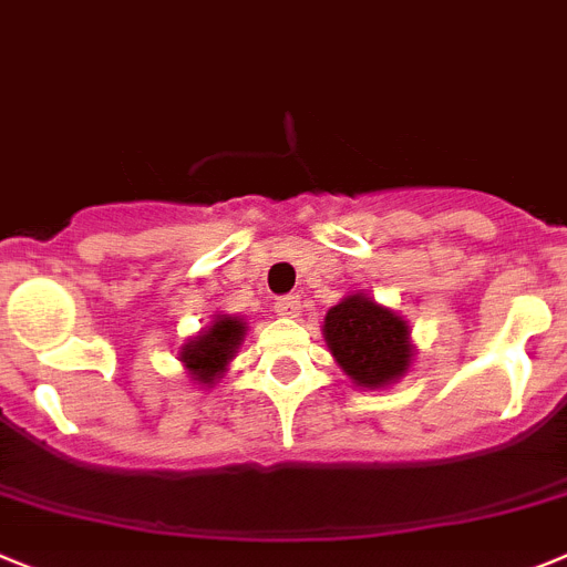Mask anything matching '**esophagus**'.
<instances>
[{"mask_svg": "<svg viewBox=\"0 0 567 567\" xmlns=\"http://www.w3.org/2000/svg\"><path fill=\"white\" fill-rule=\"evenodd\" d=\"M274 310L282 319H296V316L302 313V305H299V296H279L277 302H274Z\"/></svg>", "mask_w": 567, "mask_h": 567, "instance_id": "34e87169", "label": "esophagus"}]
</instances>
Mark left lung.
Instances as JSON below:
<instances>
[{
    "label": "left lung",
    "mask_w": 567,
    "mask_h": 567,
    "mask_svg": "<svg viewBox=\"0 0 567 567\" xmlns=\"http://www.w3.org/2000/svg\"><path fill=\"white\" fill-rule=\"evenodd\" d=\"M324 341L359 386H386L410 370V324L367 293L344 296L328 310Z\"/></svg>",
    "instance_id": "obj_1"
}]
</instances>
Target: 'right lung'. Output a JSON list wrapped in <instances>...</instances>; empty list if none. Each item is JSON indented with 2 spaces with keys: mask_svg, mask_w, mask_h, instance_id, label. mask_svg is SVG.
Returning a JSON list of instances; mask_svg holds the SVG:
<instances>
[{
  "mask_svg": "<svg viewBox=\"0 0 567 567\" xmlns=\"http://www.w3.org/2000/svg\"><path fill=\"white\" fill-rule=\"evenodd\" d=\"M246 330L248 324L237 319V316H217L206 330H200L195 339H188L181 347V361L188 370V375L197 384L206 386L223 379L228 361L234 359V353H237L243 339H246Z\"/></svg>",
  "mask_w": 567,
  "mask_h": 567,
  "instance_id": "add662e5",
  "label": "right lung"
}]
</instances>
